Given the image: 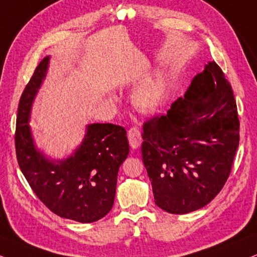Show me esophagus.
<instances>
[{
  "label": "esophagus",
  "mask_w": 257,
  "mask_h": 257,
  "mask_svg": "<svg viewBox=\"0 0 257 257\" xmlns=\"http://www.w3.org/2000/svg\"><path fill=\"white\" fill-rule=\"evenodd\" d=\"M127 137H128L130 145H131L132 149H138L141 147L142 136H141V131H139L137 127L130 128L127 132Z\"/></svg>",
  "instance_id": "esophagus-1"
}]
</instances>
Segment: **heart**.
Listing matches in <instances>:
<instances>
[{
	"mask_svg": "<svg viewBox=\"0 0 257 257\" xmlns=\"http://www.w3.org/2000/svg\"><path fill=\"white\" fill-rule=\"evenodd\" d=\"M162 99V87L157 81H147L136 90L134 100L139 108L154 109Z\"/></svg>",
	"mask_w": 257,
	"mask_h": 257,
	"instance_id": "b5f03b06",
	"label": "heart"
}]
</instances>
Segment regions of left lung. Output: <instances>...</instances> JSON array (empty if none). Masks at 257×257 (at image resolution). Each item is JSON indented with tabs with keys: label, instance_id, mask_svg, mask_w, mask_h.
I'll list each match as a JSON object with an SVG mask.
<instances>
[{
	"label": "left lung",
	"instance_id": "8db88e82",
	"mask_svg": "<svg viewBox=\"0 0 257 257\" xmlns=\"http://www.w3.org/2000/svg\"><path fill=\"white\" fill-rule=\"evenodd\" d=\"M142 136L155 204L174 214L207 205L225 185L239 143L236 100L217 63L205 65L167 114L145 121Z\"/></svg>",
	"mask_w": 257,
	"mask_h": 257
}]
</instances>
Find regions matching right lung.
Returning a JSON list of instances; mask_svg holds the SVG:
<instances>
[{
	"instance_id": "right-lung-1",
	"label": "right lung",
	"mask_w": 257,
	"mask_h": 257,
	"mask_svg": "<svg viewBox=\"0 0 257 257\" xmlns=\"http://www.w3.org/2000/svg\"><path fill=\"white\" fill-rule=\"evenodd\" d=\"M47 56L34 70L18 107L15 150L19 167L40 201L57 216L93 223L112 210L119 168L130 153L126 130L90 123L70 157L51 161L34 145L30 125L32 103L49 68Z\"/></svg>"
}]
</instances>
